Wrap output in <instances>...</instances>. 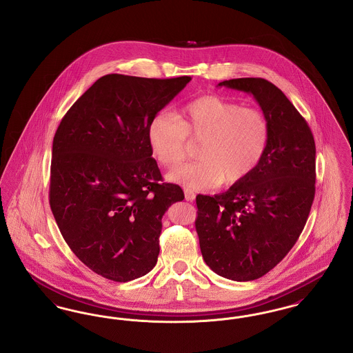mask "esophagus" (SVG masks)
<instances>
[{"mask_svg":"<svg viewBox=\"0 0 353 353\" xmlns=\"http://www.w3.org/2000/svg\"><path fill=\"white\" fill-rule=\"evenodd\" d=\"M184 194L185 200H186V201H194L196 194H194V192H193V190H190V189H188V188H184Z\"/></svg>","mask_w":353,"mask_h":353,"instance_id":"obj_1","label":"esophagus"}]
</instances>
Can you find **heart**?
Instances as JSON below:
<instances>
[{"label": "heart", "instance_id": "b5f03b06", "mask_svg": "<svg viewBox=\"0 0 353 353\" xmlns=\"http://www.w3.org/2000/svg\"><path fill=\"white\" fill-rule=\"evenodd\" d=\"M147 136L153 156L167 168L184 160L188 140L200 141L199 161L174 169L168 179L190 190H208L222 183H239L255 170L269 147L270 121L258 108L203 95L177 114L157 112Z\"/></svg>", "mask_w": 353, "mask_h": 353}]
</instances>
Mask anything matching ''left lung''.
<instances>
[{
	"instance_id": "obj_1",
	"label": "left lung",
	"mask_w": 353,
	"mask_h": 353,
	"mask_svg": "<svg viewBox=\"0 0 353 353\" xmlns=\"http://www.w3.org/2000/svg\"><path fill=\"white\" fill-rule=\"evenodd\" d=\"M252 94L270 121L268 151L255 170L225 193L199 194L196 230L202 258L216 274L254 281L292 249L315 197V140L294 104L262 78L223 81Z\"/></svg>"
}]
</instances>
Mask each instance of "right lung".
Returning <instances> with one entry per match:
<instances>
[{
	"instance_id": "add662e5",
	"label": "right lung",
	"mask_w": 353,
	"mask_h": 353,
	"mask_svg": "<svg viewBox=\"0 0 353 353\" xmlns=\"http://www.w3.org/2000/svg\"><path fill=\"white\" fill-rule=\"evenodd\" d=\"M190 81L104 75L55 132L51 212L70 249L103 278L128 282L157 262L161 219L184 192L163 183L147 131Z\"/></svg>"
}]
</instances>
